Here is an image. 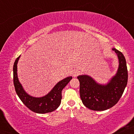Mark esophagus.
I'll use <instances>...</instances> for the list:
<instances>
[{"label": "esophagus", "instance_id": "obj_1", "mask_svg": "<svg viewBox=\"0 0 134 134\" xmlns=\"http://www.w3.org/2000/svg\"><path fill=\"white\" fill-rule=\"evenodd\" d=\"M79 74V71L78 70H74L72 72V75L74 77H76Z\"/></svg>", "mask_w": 134, "mask_h": 134}]
</instances>
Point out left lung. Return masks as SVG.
Returning a JSON list of instances; mask_svg holds the SVG:
<instances>
[{"label": "left lung", "mask_w": 134, "mask_h": 134, "mask_svg": "<svg viewBox=\"0 0 134 134\" xmlns=\"http://www.w3.org/2000/svg\"><path fill=\"white\" fill-rule=\"evenodd\" d=\"M112 50L118 58V69L115 76L107 84L97 83L91 77H77L80 82V96L86 107L94 111H104L115 105L122 96L128 81V71L125 57L115 48Z\"/></svg>", "instance_id": "left-lung-1"}]
</instances>
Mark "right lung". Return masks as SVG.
Segmentation results:
<instances>
[{
  "label": "right lung",
  "instance_id": "add662e5",
  "mask_svg": "<svg viewBox=\"0 0 134 134\" xmlns=\"http://www.w3.org/2000/svg\"><path fill=\"white\" fill-rule=\"evenodd\" d=\"M18 57L15 60L13 66V81L15 90L21 101L30 110L37 113H50L56 110L59 107L62 99V91L72 79L69 76L59 81L49 93L45 96L36 98L26 93L22 85L19 82L17 73V64L19 59Z\"/></svg>",
  "mask_w": 134,
  "mask_h": 134
}]
</instances>
